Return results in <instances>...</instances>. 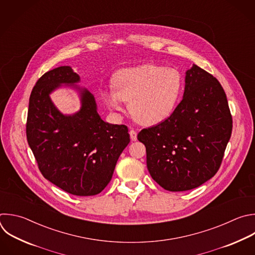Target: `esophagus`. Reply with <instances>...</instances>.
<instances>
[{
  "label": "esophagus",
  "mask_w": 255,
  "mask_h": 255,
  "mask_svg": "<svg viewBox=\"0 0 255 255\" xmlns=\"http://www.w3.org/2000/svg\"><path fill=\"white\" fill-rule=\"evenodd\" d=\"M130 137L132 141H136L137 140V132L135 130H130Z\"/></svg>",
  "instance_id": "1"
}]
</instances>
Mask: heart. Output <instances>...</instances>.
I'll return each instance as SVG.
<instances>
[{
  "label": "heart",
  "instance_id": "obj_1",
  "mask_svg": "<svg viewBox=\"0 0 255 255\" xmlns=\"http://www.w3.org/2000/svg\"><path fill=\"white\" fill-rule=\"evenodd\" d=\"M111 87L102 92L110 109L121 113L124 101H129L133 119L143 126H153L174 111L182 91V77L176 69L146 64L117 71Z\"/></svg>",
  "mask_w": 255,
  "mask_h": 255
}]
</instances>
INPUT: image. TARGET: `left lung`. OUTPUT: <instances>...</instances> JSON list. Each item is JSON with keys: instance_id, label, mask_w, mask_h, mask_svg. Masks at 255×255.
I'll return each mask as SVG.
<instances>
[{"instance_id": "obj_1", "label": "left lung", "mask_w": 255, "mask_h": 255, "mask_svg": "<svg viewBox=\"0 0 255 255\" xmlns=\"http://www.w3.org/2000/svg\"><path fill=\"white\" fill-rule=\"evenodd\" d=\"M232 131L226 94L216 78L193 65L173 113L138 133L151 177L165 190L186 191L212 178Z\"/></svg>"}]
</instances>
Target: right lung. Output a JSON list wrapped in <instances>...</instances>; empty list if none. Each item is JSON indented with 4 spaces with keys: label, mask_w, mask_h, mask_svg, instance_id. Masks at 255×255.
I'll list each match as a JSON object with an SVG mask.
<instances>
[{
    "label": "right lung",
    "mask_w": 255,
    "mask_h": 255,
    "mask_svg": "<svg viewBox=\"0 0 255 255\" xmlns=\"http://www.w3.org/2000/svg\"><path fill=\"white\" fill-rule=\"evenodd\" d=\"M70 66L45 73L34 86L27 118V140L43 176L76 196L100 193L110 182L119 156L130 142L128 128L103 121L93 94L80 88ZM66 84L77 90L81 108L64 116L49 94Z\"/></svg>",
    "instance_id": "add662e5"
}]
</instances>
